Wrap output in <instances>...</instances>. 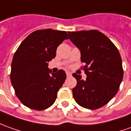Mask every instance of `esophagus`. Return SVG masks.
<instances>
[{
	"label": "esophagus",
	"instance_id": "obj_1",
	"mask_svg": "<svg viewBox=\"0 0 131 131\" xmlns=\"http://www.w3.org/2000/svg\"><path fill=\"white\" fill-rule=\"evenodd\" d=\"M67 77H69V76H71V73L69 72H67Z\"/></svg>",
	"mask_w": 131,
	"mask_h": 131
}]
</instances>
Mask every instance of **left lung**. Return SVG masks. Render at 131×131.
I'll return each instance as SVG.
<instances>
[{"instance_id": "8db88e82", "label": "left lung", "mask_w": 131, "mask_h": 131, "mask_svg": "<svg viewBox=\"0 0 131 131\" xmlns=\"http://www.w3.org/2000/svg\"><path fill=\"white\" fill-rule=\"evenodd\" d=\"M69 39L80 49L81 61L87 75L74 73L77 85L72 89L74 99L84 108L95 110L113 99L123 77L122 59L118 49L103 33L96 31L68 32Z\"/></svg>"}]
</instances>
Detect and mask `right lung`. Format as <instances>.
Wrapping results in <instances>:
<instances>
[{
	"instance_id": "right-lung-1",
	"label": "right lung",
	"mask_w": 131,
	"mask_h": 131,
	"mask_svg": "<svg viewBox=\"0 0 131 131\" xmlns=\"http://www.w3.org/2000/svg\"><path fill=\"white\" fill-rule=\"evenodd\" d=\"M64 31L38 30L18 47L11 63L10 81L18 98L25 106L43 110L51 106L66 80L62 69L52 73L48 62L56 56L58 46L68 39Z\"/></svg>"
}]
</instances>
